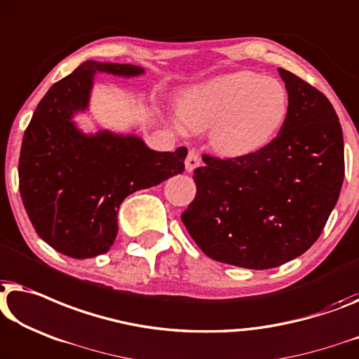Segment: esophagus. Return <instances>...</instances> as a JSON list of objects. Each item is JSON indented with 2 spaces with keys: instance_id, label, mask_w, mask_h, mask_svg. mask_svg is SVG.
Masks as SVG:
<instances>
[{
  "instance_id": "esophagus-1",
  "label": "esophagus",
  "mask_w": 359,
  "mask_h": 359,
  "mask_svg": "<svg viewBox=\"0 0 359 359\" xmlns=\"http://www.w3.org/2000/svg\"><path fill=\"white\" fill-rule=\"evenodd\" d=\"M184 165H186V171H189V173L192 170H196L201 165L199 154H197L196 150H189L188 157H186V160H184Z\"/></svg>"
}]
</instances>
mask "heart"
Segmentation results:
<instances>
[{
	"label": "heart",
	"instance_id": "obj_1",
	"mask_svg": "<svg viewBox=\"0 0 359 359\" xmlns=\"http://www.w3.org/2000/svg\"><path fill=\"white\" fill-rule=\"evenodd\" d=\"M290 111L287 87L275 77L238 71L215 77L186 93L181 115L196 131L210 130L218 154L231 158L266 149Z\"/></svg>",
	"mask_w": 359,
	"mask_h": 359
}]
</instances>
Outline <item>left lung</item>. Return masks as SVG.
Masks as SVG:
<instances>
[{"instance_id": "left-lung-1", "label": "left lung", "mask_w": 359, "mask_h": 359, "mask_svg": "<svg viewBox=\"0 0 359 359\" xmlns=\"http://www.w3.org/2000/svg\"><path fill=\"white\" fill-rule=\"evenodd\" d=\"M290 111L277 137L241 158L202 155L186 230L214 261L272 269L301 256L324 230L345 176L339 116L308 82L278 67Z\"/></svg>"}]
</instances>
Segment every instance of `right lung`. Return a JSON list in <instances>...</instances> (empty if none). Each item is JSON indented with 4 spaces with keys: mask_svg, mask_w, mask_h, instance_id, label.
<instances>
[{
    "mask_svg": "<svg viewBox=\"0 0 359 359\" xmlns=\"http://www.w3.org/2000/svg\"><path fill=\"white\" fill-rule=\"evenodd\" d=\"M97 71L137 76L142 67L86 61L50 87L24 133L19 191L37 235L72 259L107 252L118 233L119 204L184 170L186 147L155 152L141 139L100 131L86 136L71 121L89 103Z\"/></svg>",
    "mask_w": 359,
    "mask_h": 359,
    "instance_id": "right-lung-1",
    "label": "right lung"
}]
</instances>
